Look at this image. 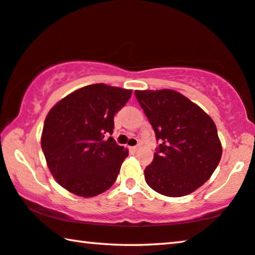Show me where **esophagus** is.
Returning <instances> with one entry per match:
<instances>
[{"instance_id": "34e87169", "label": "esophagus", "mask_w": 255, "mask_h": 255, "mask_svg": "<svg viewBox=\"0 0 255 255\" xmlns=\"http://www.w3.org/2000/svg\"><path fill=\"white\" fill-rule=\"evenodd\" d=\"M129 150L132 151V152H137L138 146H130V147H129Z\"/></svg>"}]
</instances>
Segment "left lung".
I'll return each mask as SVG.
<instances>
[{
    "mask_svg": "<svg viewBox=\"0 0 255 255\" xmlns=\"http://www.w3.org/2000/svg\"><path fill=\"white\" fill-rule=\"evenodd\" d=\"M160 142L144 170L147 185L167 197L189 195L214 173L222 146L212 118L175 90H135Z\"/></svg>",
    "mask_w": 255,
    "mask_h": 255,
    "instance_id": "obj_1",
    "label": "left lung"
}]
</instances>
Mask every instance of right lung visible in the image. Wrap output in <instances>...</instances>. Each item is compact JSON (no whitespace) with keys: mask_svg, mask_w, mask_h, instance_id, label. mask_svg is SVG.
Wrapping results in <instances>:
<instances>
[{"mask_svg":"<svg viewBox=\"0 0 255 255\" xmlns=\"http://www.w3.org/2000/svg\"><path fill=\"white\" fill-rule=\"evenodd\" d=\"M130 96L131 90L95 83L67 95L49 111L41 146L52 176L67 191L89 198L116 182L128 150L110 135L115 115Z\"/></svg>","mask_w":255,"mask_h":255,"instance_id":"right-lung-1","label":"right lung"}]
</instances>
